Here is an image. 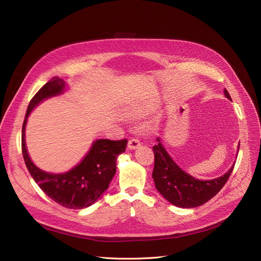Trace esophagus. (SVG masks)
<instances>
[{
  "mask_svg": "<svg viewBox=\"0 0 261 261\" xmlns=\"http://www.w3.org/2000/svg\"><path fill=\"white\" fill-rule=\"evenodd\" d=\"M141 145V142L138 138H131L128 142V147L130 149H136Z\"/></svg>",
  "mask_w": 261,
  "mask_h": 261,
  "instance_id": "obj_1",
  "label": "esophagus"
}]
</instances>
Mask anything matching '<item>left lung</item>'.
<instances>
[{"label":"left lung","mask_w":261,"mask_h":261,"mask_svg":"<svg viewBox=\"0 0 261 261\" xmlns=\"http://www.w3.org/2000/svg\"><path fill=\"white\" fill-rule=\"evenodd\" d=\"M225 94L231 100L227 90H225ZM152 151L155 155L152 178L156 188L170 203L179 207L200 206L215 197L225 186L234 168V166H232L228 173L218 178L199 180L188 175L186 172L176 166V163L171 159L161 143L153 146Z\"/></svg>","instance_id":"8db88e82"}]
</instances>
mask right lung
<instances>
[{
  "label": "right lung",
  "mask_w": 261,
  "mask_h": 261,
  "mask_svg": "<svg viewBox=\"0 0 261 261\" xmlns=\"http://www.w3.org/2000/svg\"><path fill=\"white\" fill-rule=\"evenodd\" d=\"M64 82L54 77L38 90L29 103L22 124L21 149L25 166L36 184L58 204L66 208L81 210L91 205L109 188L116 173V160L125 150L127 139L118 141L98 140L79 166L63 174H51L36 168L28 155L24 142L27 118L34 106L42 100L59 94Z\"/></svg>",
  "instance_id": "right-lung-1"
}]
</instances>
